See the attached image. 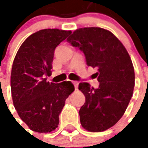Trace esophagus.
Segmentation results:
<instances>
[{
	"instance_id": "esophagus-1",
	"label": "esophagus",
	"mask_w": 148,
	"mask_h": 148,
	"mask_svg": "<svg viewBox=\"0 0 148 148\" xmlns=\"http://www.w3.org/2000/svg\"><path fill=\"white\" fill-rule=\"evenodd\" d=\"M73 84H74L75 90H77V88H78V84H79L78 81H73Z\"/></svg>"
}]
</instances>
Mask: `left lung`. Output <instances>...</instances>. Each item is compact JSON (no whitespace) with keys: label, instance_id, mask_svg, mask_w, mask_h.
Segmentation results:
<instances>
[{"label":"left lung","instance_id":"1","mask_svg":"<svg viewBox=\"0 0 148 148\" xmlns=\"http://www.w3.org/2000/svg\"><path fill=\"white\" fill-rule=\"evenodd\" d=\"M83 51L88 66L96 67L97 89L80 83L85 96L79 110L80 121L90 132H101L113 127L124 115L134 88V69L122 43L110 31L101 27H84L67 39Z\"/></svg>","mask_w":148,"mask_h":148}]
</instances>
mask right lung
<instances>
[{"label": "right lung", "mask_w": 148, "mask_h": 148, "mask_svg": "<svg viewBox=\"0 0 148 148\" xmlns=\"http://www.w3.org/2000/svg\"><path fill=\"white\" fill-rule=\"evenodd\" d=\"M71 31L44 29L31 34L20 47L13 62L10 88L19 117L32 131L48 133L59 124L65 101L74 90L71 81L50 83L54 50Z\"/></svg>", "instance_id": "right-lung-1"}]
</instances>
